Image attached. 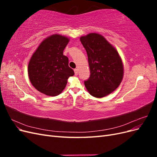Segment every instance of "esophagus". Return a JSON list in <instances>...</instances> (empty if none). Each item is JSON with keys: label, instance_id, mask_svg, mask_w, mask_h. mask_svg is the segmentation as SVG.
<instances>
[{"label": "esophagus", "instance_id": "34e87169", "mask_svg": "<svg viewBox=\"0 0 157 157\" xmlns=\"http://www.w3.org/2000/svg\"><path fill=\"white\" fill-rule=\"evenodd\" d=\"M75 75H78V69H75Z\"/></svg>", "mask_w": 157, "mask_h": 157}]
</instances>
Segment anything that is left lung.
<instances>
[{
	"label": "left lung",
	"instance_id": "1",
	"mask_svg": "<svg viewBox=\"0 0 157 157\" xmlns=\"http://www.w3.org/2000/svg\"><path fill=\"white\" fill-rule=\"evenodd\" d=\"M86 51L90 76L84 81L90 95L103 98L119 86L124 75L122 61L117 50L102 35L98 33L80 37Z\"/></svg>",
	"mask_w": 157,
	"mask_h": 157
}]
</instances>
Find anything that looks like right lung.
<instances>
[{
  "instance_id": "add662e5",
  "label": "right lung",
  "mask_w": 157,
  "mask_h": 157,
  "mask_svg": "<svg viewBox=\"0 0 157 157\" xmlns=\"http://www.w3.org/2000/svg\"><path fill=\"white\" fill-rule=\"evenodd\" d=\"M69 39L58 34L47 37L33 54L28 65V75L32 85L47 96L61 93L67 79L75 73L69 67V59L63 50Z\"/></svg>"
}]
</instances>
